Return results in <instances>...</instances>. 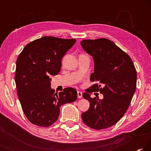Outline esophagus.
<instances>
[{
	"label": "esophagus",
	"instance_id": "34e87169",
	"mask_svg": "<svg viewBox=\"0 0 151 151\" xmlns=\"http://www.w3.org/2000/svg\"><path fill=\"white\" fill-rule=\"evenodd\" d=\"M77 96H78V99H81L82 97H83V93H82V92L78 91L77 92Z\"/></svg>",
	"mask_w": 151,
	"mask_h": 151
}]
</instances>
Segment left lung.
Here are the masks:
<instances>
[{"label": "left lung", "instance_id": "left-lung-1", "mask_svg": "<svg viewBox=\"0 0 151 151\" xmlns=\"http://www.w3.org/2000/svg\"><path fill=\"white\" fill-rule=\"evenodd\" d=\"M81 45L93 58L91 81L97 83L83 94L90 107L82 113V119L93 129H107L115 124L129 108L136 90L137 71L131 57L111 40H83ZM93 91H100L104 99L91 98Z\"/></svg>", "mask_w": 151, "mask_h": 151}]
</instances>
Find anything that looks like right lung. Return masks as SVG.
<instances>
[{
	"instance_id": "obj_1",
	"label": "right lung",
	"mask_w": 151,
	"mask_h": 151,
	"mask_svg": "<svg viewBox=\"0 0 151 151\" xmlns=\"http://www.w3.org/2000/svg\"><path fill=\"white\" fill-rule=\"evenodd\" d=\"M75 42V39L44 37L27 45L18 57L14 77L17 94L32 124L50 126L58 119L60 106L77 99L75 88H66L57 94L50 87V76L60 72L63 57Z\"/></svg>"
}]
</instances>
